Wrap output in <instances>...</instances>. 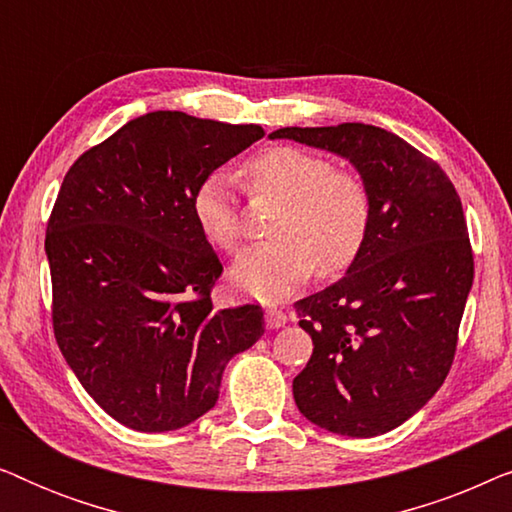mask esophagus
I'll return each mask as SVG.
<instances>
[{"label": "esophagus", "instance_id": "esophagus-1", "mask_svg": "<svg viewBox=\"0 0 512 512\" xmlns=\"http://www.w3.org/2000/svg\"><path fill=\"white\" fill-rule=\"evenodd\" d=\"M265 324H268V328H282L286 324V314L277 307H268L265 310Z\"/></svg>", "mask_w": 512, "mask_h": 512}]
</instances>
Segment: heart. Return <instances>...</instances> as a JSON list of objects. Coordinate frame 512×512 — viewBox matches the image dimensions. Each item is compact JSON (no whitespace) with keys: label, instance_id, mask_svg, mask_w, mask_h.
Masks as SVG:
<instances>
[{"label":"heart","instance_id":"b5f03b06","mask_svg":"<svg viewBox=\"0 0 512 512\" xmlns=\"http://www.w3.org/2000/svg\"><path fill=\"white\" fill-rule=\"evenodd\" d=\"M251 198L279 202L268 235L235 258L230 277L242 291L263 300L291 293L307 277H338L366 247L370 195L352 172L335 170L319 153L277 144L258 151L242 165ZM193 219L216 249L233 251L240 242V209L221 172L207 174L195 188Z\"/></svg>","mask_w":512,"mask_h":512}]
</instances>
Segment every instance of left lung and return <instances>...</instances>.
Returning a JSON list of instances; mask_svg holds the SVG:
<instances>
[{
    "label": "left lung",
    "mask_w": 512,
    "mask_h": 512,
    "mask_svg": "<svg viewBox=\"0 0 512 512\" xmlns=\"http://www.w3.org/2000/svg\"><path fill=\"white\" fill-rule=\"evenodd\" d=\"M270 137L338 153L368 188L361 256L293 305L314 342L293 398L321 429L380 436L415 415L452 368L473 284L459 193L436 160L375 125L279 128Z\"/></svg>",
    "instance_id": "left-lung-1"
}]
</instances>
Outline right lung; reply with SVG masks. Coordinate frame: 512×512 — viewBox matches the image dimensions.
Listing matches in <instances>:
<instances>
[{
  "label": "right lung",
  "instance_id": "1",
  "mask_svg": "<svg viewBox=\"0 0 512 512\" xmlns=\"http://www.w3.org/2000/svg\"><path fill=\"white\" fill-rule=\"evenodd\" d=\"M261 125L151 111L76 158L46 226L53 333L116 422L163 433L214 408L261 305L216 310L223 265L193 219L195 188L258 142Z\"/></svg>",
  "mask_w": 512,
  "mask_h": 512
}]
</instances>
